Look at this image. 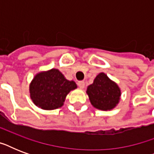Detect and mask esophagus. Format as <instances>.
Returning a JSON list of instances; mask_svg holds the SVG:
<instances>
[{
	"mask_svg": "<svg viewBox=\"0 0 154 154\" xmlns=\"http://www.w3.org/2000/svg\"><path fill=\"white\" fill-rule=\"evenodd\" d=\"M77 85H78V86L81 88V89H83L85 87V82L83 81H81V82H77Z\"/></svg>",
	"mask_w": 154,
	"mask_h": 154,
	"instance_id": "esophagus-1",
	"label": "esophagus"
}]
</instances>
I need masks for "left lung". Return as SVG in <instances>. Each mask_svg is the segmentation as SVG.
Returning <instances> with one entry per match:
<instances>
[{
    "label": "left lung",
    "mask_w": 154,
    "mask_h": 154,
    "mask_svg": "<svg viewBox=\"0 0 154 154\" xmlns=\"http://www.w3.org/2000/svg\"><path fill=\"white\" fill-rule=\"evenodd\" d=\"M92 105L100 110H111L119 103L121 89L107 75L101 72L88 86L86 91Z\"/></svg>",
    "instance_id": "left-lung-1"
}]
</instances>
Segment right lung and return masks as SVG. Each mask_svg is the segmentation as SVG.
Returning a JSON list of instances; mask_svg holds the SVG:
<instances>
[{
  "mask_svg": "<svg viewBox=\"0 0 154 154\" xmlns=\"http://www.w3.org/2000/svg\"><path fill=\"white\" fill-rule=\"evenodd\" d=\"M77 89L73 81H69L57 69L40 72L29 85L30 97L37 107L52 110L61 107L71 90Z\"/></svg>",
  "mask_w": 154,
  "mask_h": 154,
  "instance_id": "right-lung-1",
  "label": "right lung"
}]
</instances>
